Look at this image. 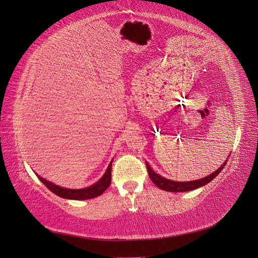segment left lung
I'll return each instance as SVG.
<instances>
[{"mask_svg": "<svg viewBox=\"0 0 258 258\" xmlns=\"http://www.w3.org/2000/svg\"><path fill=\"white\" fill-rule=\"evenodd\" d=\"M226 163H227V160H226L223 165L212 174H210L204 178L197 179V181H190V182H174V181H171V179L162 177V176L158 175L157 173H155L147 162H146V168H147V172L152 179V182L156 186L159 187L160 189L166 190V191H172V192H182V191L194 190L196 188H199V187H201V186L208 184L209 182L212 181L214 177H216L218 174H220L221 171L226 166Z\"/></svg>", "mask_w": 258, "mask_h": 258, "instance_id": "obj_1", "label": "left lung"}]
</instances>
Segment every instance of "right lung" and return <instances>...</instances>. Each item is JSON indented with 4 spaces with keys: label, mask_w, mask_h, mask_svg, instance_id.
<instances>
[{
    "label": "right lung",
    "mask_w": 258,
    "mask_h": 258,
    "mask_svg": "<svg viewBox=\"0 0 258 258\" xmlns=\"http://www.w3.org/2000/svg\"><path fill=\"white\" fill-rule=\"evenodd\" d=\"M112 162L107 167L106 172L104 175L101 177L99 181L93 184L87 188H83V189H69V188H63V187H60L58 185H54L48 181H46L45 178L41 177L40 175H37V177L40 178V181L47 187V188L52 191L53 194H56L57 196L61 198H66V199H73V200H86V199H91L100 196L102 195L107 188L108 186L111 185V178H112Z\"/></svg>",
    "instance_id": "add662e5"
}]
</instances>
